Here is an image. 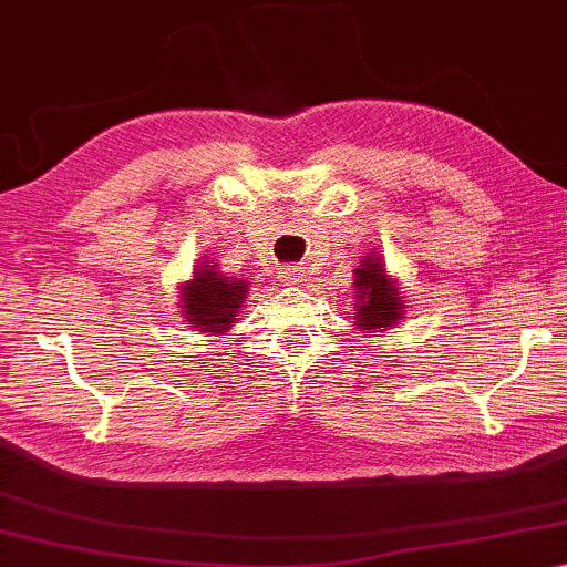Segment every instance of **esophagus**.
<instances>
[{"label": "esophagus", "mask_w": 567, "mask_h": 567, "mask_svg": "<svg viewBox=\"0 0 567 567\" xmlns=\"http://www.w3.org/2000/svg\"><path fill=\"white\" fill-rule=\"evenodd\" d=\"M280 280L285 282V285H298V282H302V277H305V272L300 267H295V265H285V267H280Z\"/></svg>", "instance_id": "1"}]
</instances>
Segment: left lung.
Instances as JSON below:
<instances>
[{
    "mask_svg": "<svg viewBox=\"0 0 567 567\" xmlns=\"http://www.w3.org/2000/svg\"><path fill=\"white\" fill-rule=\"evenodd\" d=\"M355 322L363 330L391 328L403 316V300L379 257H365L361 269H355Z\"/></svg>",
    "mask_w": 567,
    "mask_h": 567,
    "instance_id": "1",
    "label": "left lung"
}]
</instances>
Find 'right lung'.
<instances>
[{
	"mask_svg": "<svg viewBox=\"0 0 567 567\" xmlns=\"http://www.w3.org/2000/svg\"><path fill=\"white\" fill-rule=\"evenodd\" d=\"M245 295V280L214 272V265L199 267L194 272V282H188L182 292L184 326L199 328L202 332H227L237 320Z\"/></svg>",
	"mask_w": 567,
	"mask_h": 567,
	"instance_id": "1",
	"label": "right lung"
}]
</instances>
